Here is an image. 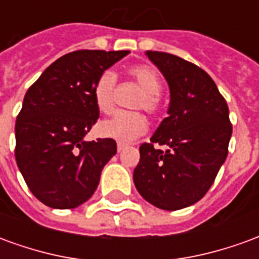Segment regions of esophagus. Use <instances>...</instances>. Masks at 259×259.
I'll use <instances>...</instances> for the list:
<instances>
[{
    "label": "esophagus",
    "mask_w": 259,
    "mask_h": 259,
    "mask_svg": "<svg viewBox=\"0 0 259 259\" xmlns=\"http://www.w3.org/2000/svg\"><path fill=\"white\" fill-rule=\"evenodd\" d=\"M116 147H118V152H122L124 148H126V144H123V143H118Z\"/></svg>",
    "instance_id": "1"
}]
</instances>
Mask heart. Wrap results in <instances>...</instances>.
<instances>
[{
	"mask_svg": "<svg viewBox=\"0 0 259 259\" xmlns=\"http://www.w3.org/2000/svg\"><path fill=\"white\" fill-rule=\"evenodd\" d=\"M129 76L139 83L144 94L136 104L137 109H146L148 113H157L161 109V80L159 76L148 65H137L129 69ZM116 74L105 70L102 72L93 90L94 102L97 108L104 113L112 111L113 97H115ZM148 129V122L144 115L137 112H118L112 118L102 120L98 124V133L102 137L113 139L120 143H130L144 135Z\"/></svg>",
	"mask_w": 259,
	"mask_h": 259,
	"instance_id": "obj_1",
	"label": "heart"
}]
</instances>
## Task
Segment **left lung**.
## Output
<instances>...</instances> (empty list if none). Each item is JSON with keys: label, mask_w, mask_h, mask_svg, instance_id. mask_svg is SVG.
I'll use <instances>...</instances> for the list:
<instances>
[{"label": "left lung", "mask_w": 259, "mask_h": 259, "mask_svg": "<svg viewBox=\"0 0 259 259\" xmlns=\"http://www.w3.org/2000/svg\"><path fill=\"white\" fill-rule=\"evenodd\" d=\"M169 85L165 118L140 147L133 172L137 191L165 211H178L200 201L228 157L232 137L229 108L215 81L202 69L176 55L146 51ZM166 145L161 152L152 144Z\"/></svg>", "instance_id": "8db88e82"}]
</instances>
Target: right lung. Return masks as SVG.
<instances>
[{"instance_id":"obj_1","label":"right lung","mask_w":259,"mask_h":259,"mask_svg":"<svg viewBox=\"0 0 259 259\" xmlns=\"http://www.w3.org/2000/svg\"><path fill=\"white\" fill-rule=\"evenodd\" d=\"M129 53H69L26 93L15 124V157L27 187L47 206L69 209L85 202L116 154L112 139L84 137L100 118L93 96L98 76Z\"/></svg>"}]
</instances>
